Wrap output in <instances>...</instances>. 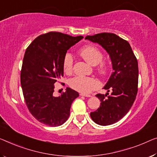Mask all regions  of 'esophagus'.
<instances>
[{
    "label": "esophagus",
    "instance_id": "1",
    "mask_svg": "<svg viewBox=\"0 0 157 157\" xmlns=\"http://www.w3.org/2000/svg\"><path fill=\"white\" fill-rule=\"evenodd\" d=\"M79 95L82 96V97H91L90 95L85 94H83V93H80V94H79Z\"/></svg>",
    "mask_w": 157,
    "mask_h": 157
}]
</instances>
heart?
Here are the masks:
<instances>
[{
    "label": "heart",
    "instance_id": "1",
    "mask_svg": "<svg viewBox=\"0 0 157 157\" xmlns=\"http://www.w3.org/2000/svg\"><path fill=\"white\" fill-rule=\"evenodd\" d=\"M79 55L84 58L86 62L92 65L99 64L98 71L101 74H105L107 71V66L102 61L103 53L97 46L93 45L86 46L79 51ZM74 58L71 53L67 52L65 54L63 60V68L67 74L71 73L73 68ZM69 85L73 90L83 94H89L92 91L99 87L100 84L97 79L88 77L77 76L70 79Z\"/></svg>",
    "mask_w": 157,
    "mask_h": 157
}]
</instances>
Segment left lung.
Masks as SVG:
<instances>
[{"mask_svg":"<svg viewBox=\"0 0 157 157\" xmlns=\"http://www.w3.org/2000/svg\"><path fill=\"white\" fill-rule=\"evenodd\" d=\"M94 43L101 45L109 54L113 72L104 89L106 94L96 97L101 101L99 108L90 116L100 125L113 124L126 115L134 103L138 86V63L128 42L113 33L86 36ZM111 90L112 94L108 95Z\"/></svg>","mask_w":157,"mask_h":157,"instance_id":"1","label":"left lung"}]
</instances>
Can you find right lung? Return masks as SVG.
Listing matches in <instances>:
<instances>
[{
  "instance_id": "add662e5",
  "label": "right lung",
  "mask_w": 157,
  "mask_h": 157,
  "mask_svg": "<svg viewBox=\"0 0 157 157\" xmlns=\"http://www.w3.org/2000/svg\"><path fill=\"white\" fill-rule=\"evenodd\" d=\"M82 38L50 32L37 36L26 49L21 86L28 109L41 123L56 127L69 118L72 103L79 94L67 87L56 97L54 84L63 76V60L67 51Z\"/></svg>"
}]
</instances>
